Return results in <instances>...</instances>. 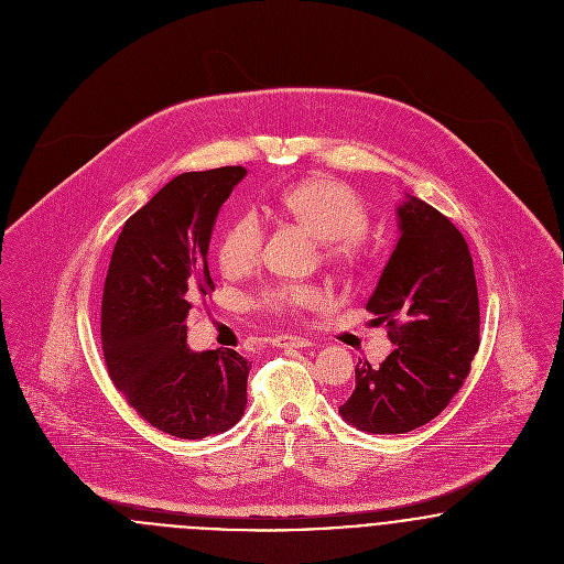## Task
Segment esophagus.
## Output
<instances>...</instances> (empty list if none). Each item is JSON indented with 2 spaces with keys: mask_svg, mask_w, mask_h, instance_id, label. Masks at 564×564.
I'll use <instances>...</instances> for the list:
<instances>
[{
  "mask_svg": "<svg viewBox=\"0 0 564 564\" xmlns=\"http://www.w3.org/2000/svg\"><path fill=\"white\" fill-rule=\"evenodd\" d=\"M271 343H273L275 347H293V349H304V347H311V345H313L311 338L293 336V334H280V336L271 338Z\"/></svg>",
  "mask_w": 564,
  "mask_h": 564,
  "instance_id": "1",
  "label": "esophagus"
}]
</instances>
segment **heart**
Returning <instances> with one entry per match:
<instances>
[{
	"mask_svg": "<svg viewBox=\"0 0 564 564\" xmlns=\"http://www.w3.org/2000/svg\"><path fill=\"white\" fill-rule=\"evenodd\" d=\"M280 208L322 242L323 258L332 264H354L362 258L360 237L369 215L362 199L343 182L315 175L289 186ZM262 224L256 213H242L224 232L217 260L230 275L247 273L260 258ZM323 293L311 284H275L256 295V306L269 313H300L319 306Z\"/></svg>",
	"mask_w": 564,
	"mask_h": 564,
	"instance_id": "obj_1",
	"label": "heart"
}]
</instances>
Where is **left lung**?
Masks as SVG:
<instances>
[{
	"label": "left lung",
	"instance_id": "1",
	"mask_svg": "<svg viewBox=\"0 0 564 564\" xmlns=\"http://www.w3.org/2000/svg\"><path fill=\"white\" fill-rule=\"evenodd\" d=\"M400 239L367 311L389 329L380 367L356 365L340 416L369 434H403L432 421L460 391L480 347V302L465 237L430 204L405 193Z\"/></svg>",
	"mask_w": 564,
	"mask_h": 564
}]
</instances>
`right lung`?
I'll use <instances>...</instances> for the list:
<instances>
[{"label":"right lung","instance_id":"add662e5","mask_svg":"<svg viewBox=\"0 0 564 564\" xmlns=\"http://www.w3.org/2000/svg\"><path fill=\"white\" fill-rule=\"evenodd\" d=\"M242 166L173 177L134 213L112 249L101 297V349L112 384L148 423L177 438L241 421L251 365L235 349L193 351L186 317L215 291L208 245Z\"/></svg>","mask_w":564,"mask_h":564}]
</instances>
